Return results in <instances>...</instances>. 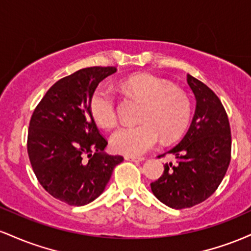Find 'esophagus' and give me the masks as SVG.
Instances as JSON below:
<instances>
[{
    "mask_svg": "<svg viewBox=\"0 0 251 251\" xmlns=\"http://www.w3.org/2000/svg\"><path fill=\"white\" fill-rule=\"evenodd\" d=\"M125 160H131V162H143L144 158L132 157V155H125Z\"/></svg>",
    "mask_w": 251,
    "mask_h": 251,
    "instance_id": "obj_1",
    "label": "esophagus"
}]
</instances>
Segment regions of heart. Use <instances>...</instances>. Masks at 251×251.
<instances>
[{"mask_svg":"<svg viewBox=\"0 0 251 251\" xmlns=\"http://www.w3.org/2000/svg\"><path fill=\"white\" fill-rule=\"evenodd\" d=\"M123 88L128 96L145 102V106L140 125L120 127L112 134V149L118 153L142 155L157 146L160 138L171 142L188 126L191 116L189 98L165 80L151 74H140L124 81ZM89 108L98 125L103 128L116 125V98L111 87L99 86L91 98Z\"/></svg>","mask_w":251,"mask_h":251,"instance_id":"b5f03b06","label":"heart"}]
</instances>
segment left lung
Returning <instances> with one entry per match:
<instances>
[{
	"label": "left lung",
	"mask_w": 251,
	"mask_h": 251,
	"mask_svg": "<svg viewBox=\"0 0 251 251\" xmlns=\"http://www.w3.org/2000/svg\"><path fill=\"white\" fill-rule=\"evenodd\" d=\"M196 99L191 125L183 139L166 153L177 164L166 163L158 180L151 183L153 195L172 209H185L209 198L226 174L231 135L226 112L208 86L188 74Z\"/></svg>",
	"instance_id": "left-lung-1"
}]
</instances>
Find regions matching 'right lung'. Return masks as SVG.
Here are the masks:
<instances>
[{"instance_id":"1","label":"right lung","mask_w":251,"mask_h":251,"mask_svg":"<svg viewBox=\"0 0 251 251\" xmlns=\"http://www.w3.org/2000/svg\"><path fill=\"white\" fill-rule=\"evenodd\" d=\"M116 67H89L62 77L36 106L28 131V155L37 180L48 194L82 206L99 197L122 155L103 152L89 108L97 86Z\"/></svg>"}]
</instances>
